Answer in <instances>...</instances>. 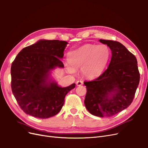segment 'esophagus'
Listing matches in <instances>:
<instances>
[{"mask_svg":"<svg viewBox=\"0 0 148 148\" xmlns=\"http://www.w3.org/2000/svg\"><path fill=\"white\" fill-rule=\"evenodd\" d=\"M76 84H77V86H81V85L83 84V82L81 80H78L76 82Z\"/></svg>","mask_w":148,"mask_h":148,"instance_id":"1","label":"esophagus"}]
</instances>
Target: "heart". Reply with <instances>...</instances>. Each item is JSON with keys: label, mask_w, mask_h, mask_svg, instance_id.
Listing matches in <instances>:
<instances>
[{"label": "heart", "mask_w": 148, "mask_h": 148, "mask_svg": "<svg viewBox=\"0 0 148 148\" xmlns=\"http://www.w3.org/2000/svg\"><path fill=\"white\" fill-rule=\"evenodd\" d=\"M111 56L109 47L106 44H86L69 54L68 70L74 73L81 69L85 77L93 79L101 74Z\"/></svg>", "instance_id": "b5f03b06"}]
</instances>
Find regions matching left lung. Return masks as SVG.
Here are the masks:
<instances>
[{
  "label": "left lung",
  "mask_w": 148,
  "mask_h": 148,
  "mask_svg": "<svg viewBox=\"0 0 148 148\" xmlns=\"http://www.w3.org/2000/svg\"><path fill=\"white\" fill-rule=\"evenodd\" d=\"M112 52L108 69L97 79L86 81L85 106L92 115L110 117L129 106L140 82V73L134 55L120 42L99 40Z\"/></svg>",
  "instance_id": "left-lung-1"
}]
</instances>
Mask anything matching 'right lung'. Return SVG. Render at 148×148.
Here are the masks:
<instances>
[{
  "mask_svg": "<svg viewBox=\"0 0 148 148\" xmlns=\"http://www.w3.org/2000/svg\"><path fill=\"white\" fill-rule=\"evenodd\" d=\"M68 43L58 40H40L19 53L11 66V87L18 104L26 114L47 119L55 116L63 107L73 84L61 87L50 78V71L64 68L60 59Z\"/></svg>",
  "mask_w": 148,
  "mask_h": 148,
  "instance_id": "right-lung-1",
  "label": "right lung"
}]
</instances>
